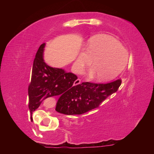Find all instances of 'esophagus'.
I'll use <instances>...</instances> for the list:
<instances>
[{"label": "esophagus", "mask_w": 154, "mask_h": 154, "mask_svg": "<svg viewBox=\"0 0 154 154\" xmlns=\"http://www.w3.org/2000/svg\"><path fill=\"white\" fill-rule=\"evenodd\" d=\"M81 83V81L79 79H76L75 81V82H74V85H79Z\"/></svg>", "instance_id": "1"}]
</instances>
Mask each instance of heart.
<instances>
[{
    "instance_id": "1",
    "label": "heart",
    "mask_w": 154,
    "mask_h": 154,
    "mask_svg": "<svg viewBox=\"0 0 154 154\" xmlns=\"http://www.w3.org/2000/svg\"><path fill=\"white\" fill-rule=\"evenodd\" d=\"M93 66L88 76L98 75V79L102 82L116 78L126 67L128 54L116 39L106 35L93 37L88 44L87 51L79 53L75 62L77 72H82L85 67Z\"/></svg>"
}]
</instances>
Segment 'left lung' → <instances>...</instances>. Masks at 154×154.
Segmentation results:
<instances>
[{
	"label": "left lung",
	"mask_w": 154,
	"mask_h": 154,
	"mask_svg": "<svg viewBox=\"0 0 154 154\" xmlns=\"http://www.w3.org/2000/svg\"><path fill=\"white\" fill-rule=\"evenodd\" d=\"M120 79L106 84L82 82L66 94L61 95L56 103V111L66 115L82 114L94 109L109 95L117 91Z\"/></svg>",
	"instance_id": "8db88e82"
}]
</instances>
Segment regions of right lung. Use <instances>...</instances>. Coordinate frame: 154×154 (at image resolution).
<instances>
[{
	"label": "right lung",
	"instance_id": "add662e5",
	"mask_svg": "<svg viewBox=\"0 0 154 154\" xmlns=\"http://www.w3.org/2000/svg\"><path fill=\"white\" fill-rule=\"evenodd\" d=\"M45 43L39 48L32 70L31 82L28 88L29 109L30 112L36 110L47 98L63 95L72 91L77 77L63 69L54 68L43 59Z\"/></svg>",
	"mask_w": 154,
	"mask_h": 154
}]
</instances>
